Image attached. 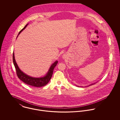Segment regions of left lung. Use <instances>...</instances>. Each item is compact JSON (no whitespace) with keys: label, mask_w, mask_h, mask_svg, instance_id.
<instances>
[{"label":"left lung","mask_w":120,"mask_h":120,"mask_svg":"<svg viewBox=\"0 0 120 120\" xmlns=\"http://www.w3.org/2000/svg\"><path fill=\"white\" fill-rule=\"evenodd\" d=\"M94 85V84H92V85ZM91 85H90V86H91Z\"/></svg>","instance_id":"1"}]
</instances>
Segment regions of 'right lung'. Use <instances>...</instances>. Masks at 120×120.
<instances>
[{
    "label": "right lung",
    "instance_id": "right-lung-1",
    "mask_svg": "<svg viewBox=\"0 0 120 120\" xmlns=\"http://www.w3.org/2000/svg\"><path fill=\"white\" fill-rule=\"evenodd\" d=\"M27 25L28 24H27L25 26V27L19 32L18 34H19L24 29H25V28L27 26ZM13 62L15 68H16V73H17L18 78L20 80H21L22 82H23L24 83L28 85L33 86L34 87H40L46 86L49 82L52 76L53 69L58 63V61H56L55 62H54L52 65L51 67L49 69V71L48 73L44 77L40 78H33L29 76H28L27 75L24 73L20 70L15 59L14 52L13 53Z\"/></svg>",
    "mask_w": 120,
    "mask_h": 120
}]
</instances>
